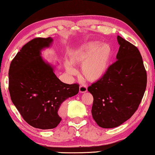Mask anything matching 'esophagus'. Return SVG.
<instances>
[{
  "mask_svg": "<svg viewBox=\"0 0 155 155\" xmlns=\"http://www.w3.org/2000/svg\"><path fill=\"white\" fill-rule=\"evenodd\" d=\"M87 91V87L85 84H81L79 87V92L80 93H85Z\"/></svg>",
  "mask_w": 155,
  "mask_h": 155,
  "instance_id": "34e87169",
  "label": "esophagus"
}]
</instances>
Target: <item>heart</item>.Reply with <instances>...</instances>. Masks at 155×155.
Returning <instances> with one entry per match:
<instances>
[{
    "label": "heart",
    "instance_id": "heart-1",
    "mask_svg": "<svg viewBox=\"0 0 155 155\" xmlns=\"http://www.w3.org/2000/svg\"><path fill=\"white\" fill-rule=\"evenodd\" d=\"M111 56V48L109 45L100 46L97 42H89L70 53L69 64L82 65V76L89 81H97L107 71ZM66 68L68 73H74V69L70 65H66Z\"/></svg>",
    "mask_w": 155,
    "mask_h": 155
}]
</instances>
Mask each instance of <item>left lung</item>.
<instances>
[{
	"label": "left lung",
	"instance_id": "obj_1",
	"mask_svg": "<svg viewBox=\"0 0 155 155\" xmlns=\"http://www.w3.org/2000/svg\"><path fill=\"white\" fill-rule=\"evenodd\" d=\"M117 61L103 77L88 87L94 97L91 114L102 128H114L137 110L147 87V72L140 51L117 36Z\"/></svg>",
	"mask_w": 155,
	"mask_h": 155
}]
</instances>
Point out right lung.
<instances>
[{
	"label": "right lung",
	"instance_id": "add662e5",
	"mask_svg": "<svg viewBox=\"0 0 155 155\" xmlns=\"http://www.w3.org/2000/svg\"><path fill=\"white\" fill-rule=\"evenodd\" d=\"M53 39L35 38L15 55L9 68L11 99L23 119L41 130L56 127L61 121L58 111L64 101L79 93V84L60 81L54 68L41 56V50Z\"/></svg>",
	"mask_w": 155,
	"mask_h": 155
}]
</instances>
